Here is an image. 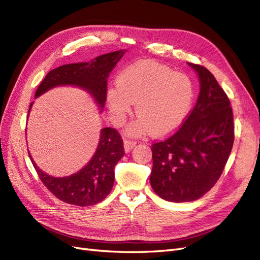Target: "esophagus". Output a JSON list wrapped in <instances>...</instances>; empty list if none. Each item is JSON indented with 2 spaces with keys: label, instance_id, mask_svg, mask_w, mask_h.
I'll return each instance as SVG.
<instances>
[{
  "label": "esophagus",
  "instance_id": "1",
  "mask_svg": "<svg viewBox=\"0 0 260 260\" xmlns=\"http://www.w3.org/2000/svg\"><path fill=\"white\" fill-rule=\"evenodd\" d=\"M136 144H137L136 142L130 141V140H124V141H123V148H124V151H126V153H129V151H130L134 146H136Z\"/></svg>",
  "mask_w": 260,
  "mask_h": 260
}]
</instances>
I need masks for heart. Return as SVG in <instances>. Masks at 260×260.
I'll return each instance as SVG.
<instances>
[{"mask_svg":"<svg viewBox=\"0 0 260 260\" xmlns=\"http://www.w3.org/2000/svg\"><path fill=\"white\" fill-rule=\"evenodd\" d=\"M117 89L107 90V105L113 120L121 124L137 103L140 117L132 121L128 133L133 137L151 131L164 137L181 127L193 100L189 77L153 61H141L124 69L116 80Z\"/></svg>","mask_w":260,"mask_h":260,"instance_id":"heart-1","label":"heart"}]
</instances>
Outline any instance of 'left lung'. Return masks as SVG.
<instances>
[{
	"label": "left lung",
	"instance_id": "8db88e82",
	"mask_svg": "<svg viewBox=\"0 0 260 260\" xmlns=\"http://www.w3.org/2000/svg\"><path fill=\"white\" fill-rule=\"evenodd\" d=\"M200 92L190 115L171 138L151 146L154 191L170 202H190L215 185L234 145V116L227 94L208 69L187 62Z\"/></svg>",
	"mask_w": 260,
	"mask_h": 260
}]
</instances>
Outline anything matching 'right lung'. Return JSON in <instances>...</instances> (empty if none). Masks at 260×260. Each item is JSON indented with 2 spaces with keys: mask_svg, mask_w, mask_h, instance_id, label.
<instances>
[{
  "mask_svg": "<svg viewBox=\"0 0 260 260\" xmlns=\"http://www.w3.org/2000/svg\"><path fill=\"white\" fill-rule=\"evenodd\" d=\"M126 50H117L95 57L89 62H78L51 70L39 86L35 98L59 86H73L83 89L103 112L106 101L107 78ZM33 102L30 104L28 116ZM124 155L122 140L113 128H103L94 155L78 172L63 177L45 173L29 157L43 184L58 199L77 207H90L101 202L112 190L114 168Z\"/></svg>",
  "mask_w": 260,
  "mask_h": 260,
  "instance_id": "add662e5",
  "label": "right lung"
}]
</instances>
